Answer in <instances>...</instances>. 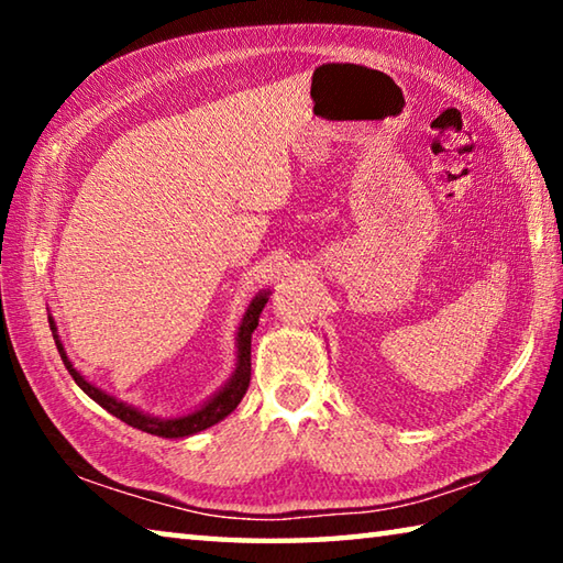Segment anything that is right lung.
I'll use <instances>...</instances> for the list:
<instances>
[{"label": "right lung", "mask_w": 563, "mask_h": 563, "mask_svg": "<svg viewBox=\"0 0 563 563\" xmlns=\"http://www.w3.org/2000/svg\"><path fill=\"white\" fill-rule=\"evenodd\" d=\"M265 302H268V292L255 295L253 302L247 305L241 328H238V365H235L233 377L228 379V385L213 399H208L201 409H196V412H190L186 417H176V419H161V417L144 415V412H139V409H133L131 405L121 402V399L107 395L103 389L93 387L74 369L69 357H66L64 345L59 342V335H54V340H56V350H59L66 369H69V375L74 377V383L79 385L84 393L93 399V402H99L103 409H107V412L119 417L121 422L136 427V430H141V432L174 440V437H190L196 432H203V430H208V427H213L216 422H221V419L231 415L238 407V402L243 399L247 385H251V335H253V330L258 328V318L265 308ZM49 325H52V330H56L52 318H49Z\"/></svg>", "instance_id": "1"}]
</instances>
